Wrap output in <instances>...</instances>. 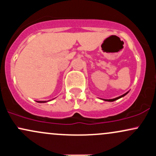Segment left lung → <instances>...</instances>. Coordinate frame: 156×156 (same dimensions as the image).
Here are the masks:
<instances>
[{
	"label": "left lung",
	"instance_id": "8db88e82",
	"mask_svg": "<svg viewBox=\"0 0 156 156\" xmlns=\"http://www.w3.org/2000/svg\"><path fill=\"white\" fill-rule=\"evenodd\" d=\"M128 92H126V93H125V94H122V95H121V96L118 97V98H114V99H109V100H104V101H108V102H113V101H117V100H118V99H119V98H122V97H124L125 95H126V94H128Z\"/></svg>",
	"mask_w": 156,
	"mask_h": 156
}]
</instances>
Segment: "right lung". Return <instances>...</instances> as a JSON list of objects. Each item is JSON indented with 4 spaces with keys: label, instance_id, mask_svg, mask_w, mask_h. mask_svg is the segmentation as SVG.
<instances>
[{
    "label": "right lung",
    "instance_id": "obj_1",
    "mask_svg": "<svg viewBox=\"0 0 156 156\" xmlns=\"http://www.w3.org/2000/svg\"><path fill=\"white\" fill-rule=\"evenodd\" d=\"M38 103H46L47 101H37Z\"/></svg>",
    "mask_w": 156,
    "mask_h": 156
}]
</instances>
